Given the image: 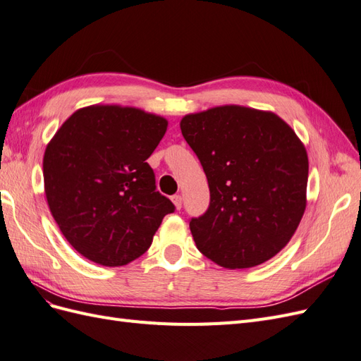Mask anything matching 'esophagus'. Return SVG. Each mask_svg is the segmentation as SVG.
Masks as SVG:
<instances>
[{
    "label": "esophagus",
    "mask_w": 361,
    "mask_h": 361,
    "mask_svg": "<svg viewBox=\"0 0 361 361\" xmlns=\"http://www.w3.org/2000/svg\"><path fill=\"white\" fill-rule=\"evenodd\" d=\"M171 202H173V204H174V207H176V209L179 211L180 207H182V197L179 194H176V195H173L171 197Z\"/></svg>",
    "instance_id": "obj_1"
}]
</instances>
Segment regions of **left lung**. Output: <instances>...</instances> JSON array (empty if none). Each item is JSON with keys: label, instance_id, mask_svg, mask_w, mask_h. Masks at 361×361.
<instances>
[{"label": "left lung", "instance_id": "8db88e82", "mask_svg": "<svg viewBox=\"0 0 361 361\" xmlns=\"http://www.w3.org/2000/svg\"><path fill=\"white\" fill-rule=\"evenodd\" d=\"M180 130L211 191L207 211L190 221L195 245L228 269L274 257L307 204L309 158L295 130L274 113L241 105L187 114Z\"/></svg>", "mask_w": 361, "mask_h": 361}]
</instances>
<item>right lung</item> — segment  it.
Listing matches in <instances>:
<instances>
[{
	"label": "right lung",
	"mask_w": 361,
	"mask_h": 361,
	"mask_svg": "<svg viewBox=\"0 0 361 361\" xmlns=\"http://www.w3.org/2000/svg\"><path fill=\"white\" fill-rule=\"evenodd\" d=\"M164 117L134 106L76 110L43 155L49 211L81 256L122 267L152 244L174 204L157 191L146 159L166 134Z\"/></svg>",
	"instance_id": "obj_1"
}]
</instances>
